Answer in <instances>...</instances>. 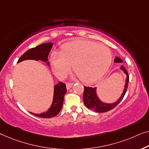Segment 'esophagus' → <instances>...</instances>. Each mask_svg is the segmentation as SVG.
<instances>
[{
	"label": "esophagus",
	"mask_w": 149,
	"mask_h": 149,
	"mask_svg": "<svg viewBox=\"0 0 149 149\" xmlns=\"http://www.w3.org/2000/svg\"><path fill=\"white\" fill-rule=\"evenodd\" d=\"M72 86H73V84L72 83H67V84H66L67 89H68V90L70 89L71 88H72Z\"/></svg>",
	"instance_id": "obj_1"
}]
</instances>
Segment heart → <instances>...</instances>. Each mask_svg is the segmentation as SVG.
<instances>
[{
  "mask_svg": "<svg viewBox=\"0 0 149 149\" xmlns=\"http://www.w3.org/2000/svg\"><path fill=\"white\" fill-rule=\"evenodd\" d=\"M111 61L112 54L107 47L81 40L65 44L61 52H53L51 54L52 68L58 77H64L73 64L74 70L85 83L101 78Z\"/></svg>",
  "mask_w": 149,
  "mask_h": 149,
  "instance_id": "1",
  "label": "heart"
}]
</instances>
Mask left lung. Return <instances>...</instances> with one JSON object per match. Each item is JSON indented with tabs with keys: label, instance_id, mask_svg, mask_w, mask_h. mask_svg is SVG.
I'll return each mask as SVG.
<instances>
[{
	"label": "left lung",
	"instance_id": "obj_1",
	"mask_svg": "<svg viewBox=\"0 0 149 149\" xmlns=\"http://www.w3.org/2000/svg\"><path fill=\"white\" fill-rule=\"evenodd\" d=\"M114 62L116 63H121L123 61L118 56H116L114 59ZM120 70H122L124 74L126 75V79H125V87L123 89V93L121 94L120 97L117 99L113 103H106L101 101L98 97L97 94H96V88L92 87H86L84 86V91L83 94V100L84 102L86 107L89 109L94 111L96 113H104L109 111L113 109L122 100L123 96H125V94L127 91V86H128L129 82V75L128 73L126 70L124 68V67L121 65L120 67Z\"/></svg>",
	"mask_w": 149,
	"mask_h": 149
}]
</instances>
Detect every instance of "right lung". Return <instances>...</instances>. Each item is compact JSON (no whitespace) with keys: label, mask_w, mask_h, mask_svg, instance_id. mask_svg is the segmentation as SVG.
Listing matches in <instances>:
<instances>
[{"label":"right lung","mask_w":149,"mask_h":149,"mask_svg":"<svg viewBox=\"0 0 149 149\" xmlns=\"http://www.w3.org/2000/svg\"><path fill=\"white\" fill-rule=\"evenodd\" d=\"M53 44L52 42L44 43L37 46L36 47L29 49L19 58L17 63L28 59L40 60L43 62H47V65L49 66V62H48V56L53 47ZM66 93V85L61 81H59L57 84L54 85L53 102L51 107L48 109L47 111L42 113L40 114L33 113L32 112L30 113L42 118H51L56 116L61 109L63 103L64 96Z\"/></svg>","instance_id":"right-lung-1"}]
</instances>
